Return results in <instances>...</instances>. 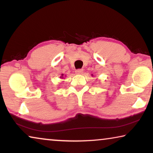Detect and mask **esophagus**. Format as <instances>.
I'll list each match as a JSON object with an SVG mask.
<instances>
[{
  "mask_svg": "<svg viewBox=\"0 0 153 153\" xmlns=\"http://www.w3.org/2000/svg\"><path fill=\"white\" fill-rule=\"evenodd\" d=\"M83 69H78V70L75 71V73H76V74H81L83 73Z\"/></svg>",
  "mask_w": 153,
  "mask_h": 153,
  "instance_id": "34e87169",
  "label": "esophagus"
}]
</instances>
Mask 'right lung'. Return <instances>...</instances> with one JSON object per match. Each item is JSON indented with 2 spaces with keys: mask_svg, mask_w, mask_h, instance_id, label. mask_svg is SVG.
<instances>
[{
  "mask_svg": "<svg viewBox=\"0 0 153 153\" xmlns=\"http://www.w3.org/2000/svg\"><path fill=\"white\" fill-rule=\"evenodd\" d=\"M63 76V74H62V76H60V78H63V76Z\"/></svg>",
  "mask_w": 153,
  "mask_h": 153,
  "instance_id": "add662e5",
  "label": "right lung"
}]
</instances>
